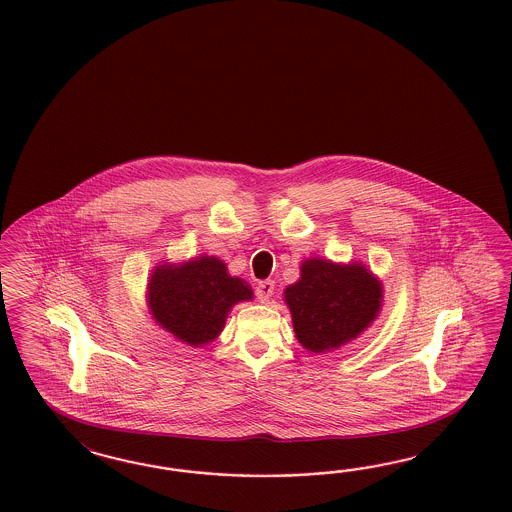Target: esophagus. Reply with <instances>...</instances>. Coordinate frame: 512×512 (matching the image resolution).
<instances>
[{"mask_svg":"<svg viewBox=\"0 0 512 512\" xmlns=\"http://www.w3.org/2000/svg\"><path fill=\"white\" fill-rule=\"evenodd\" d=\"M272 295H274V282L272 280L259 282V285H257V297H259V300L266 304Z\"/></svg>","mask_w":512,"mask_h":512,"instance_id":"obj_1","label":"esophagus"}]
</instances>
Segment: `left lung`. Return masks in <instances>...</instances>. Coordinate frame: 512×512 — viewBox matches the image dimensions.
I'll return each instance as SVG.
<instances>
[{
	"label": "left lung",
	"mask_w": 512,
	"mask_h": 512,
	"mask_svg": "<svg viewBox=\"0 0 512 512\" xmlns=\"http://www.w3.org/2000/svg\"><path fill=\"white\" fill-rule=\"evenodd\" d=\"M283 300L300 346L306 352H333L378 318L384 285L361 261L344 265L310 257L300 265L299 280L285 287Z\"/></svg>",
	"instance_id": "obj_1"
}]
</instances>
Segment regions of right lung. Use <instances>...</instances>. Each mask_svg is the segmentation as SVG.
<instances>
[{
  "label": "right lung",
  "instance_id": "right-lung-1",
  "mask_svg": "<svg viewBox=\"0 0 512 512\" xmlns=\"http://www.w3.org/2000/svg\"><path fill=\"white\" fill-rule=\"evenodd\" d=\"M246 300H253L251 285L230 276L215 255H198L183 263L162 261L151 270L145 293L155 323L193 348L221 335L232 306Z\"/></svg>",
  "mask_w": 512,
  "mask_h": 512
}]
</instances>
